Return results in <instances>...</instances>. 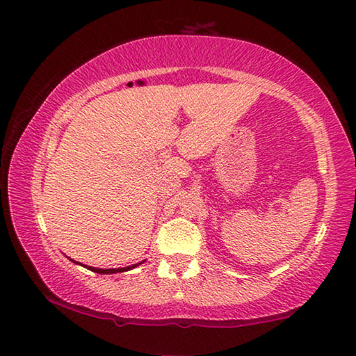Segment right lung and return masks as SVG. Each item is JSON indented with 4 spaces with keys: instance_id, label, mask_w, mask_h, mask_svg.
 <instances>
[{
    "instance_id": "right-lung-1",
    "label": "right lung",
    "mask_w": 356,
    "mask_h": 356,
    "mask_svg": "<svg viewBox=\"0 0 356 356\" xmlns=\"http://www.w3.org/2000/svg\"><path fill=\"white\" fill-rule=\"evenodd\" d=\"M138 265V264H136ZM136 265H131V267H124V268H94V267H88L89 270H92V272L95 273H104V275H108V273H119V272H127V270L136 267ZM86 267V265H84Z\"/></svg>"
}]
</instances>
